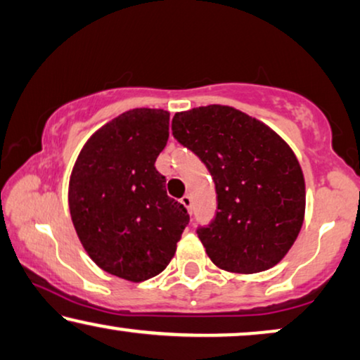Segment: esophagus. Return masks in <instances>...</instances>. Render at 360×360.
I'll return each mask as SVG.
<instances>
[{
	"label": "esophagus",
	"mask_w": 360,
	"mask_h": 360,
	"mask_svg": "<svg viewBox=\"0 0 360 360\" xmlns=\"http://www.w3.org/2000/svg\"><path fill=\"white\" fill-rule=\"evenodd\" d=\"M181 204H183L188 210H191V207H193V199H191V195L189 194L183 195V198H181Z\"/></svg>",
	"instance_id": "obj_1"
}]
</instances>
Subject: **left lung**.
I'll use <instances>...</instances> for the list:
<instances>
[{"label":"left lung","mask_w":360,"mask_h":360,"mask_svg":"<svg viewBox=\"0 0 360 360\" xmlns=\"http://www.w3.org/2000/svg\"><path fill=\"white\" fill-rule=\"evenodd\" d=\"M172 135L200 158L215 183L217 214L198 230L214 265L252 275L283 260L306 210L303 169L288 143L229 105L177 112Z\"/></svg>","instance_id":"left-lung-1"}]
</instances>
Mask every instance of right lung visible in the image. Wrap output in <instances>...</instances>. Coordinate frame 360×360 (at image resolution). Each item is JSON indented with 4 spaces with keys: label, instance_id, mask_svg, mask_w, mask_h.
I'll list each match as a JSON object with an SVG mask.
<instances>
[{
    "label": "right lung",
    "instance_id": "obj_1",
    "mask_svg": "<svg viewBox=\"0 0 360 360\" xmlns=\"http://www.w3.org/2000/svg\"><path fill=\"white\" fill-rule=\"evenodd\" d=\"M167 138L169 112L128 110L85 141L70 172L69 210L80 243L95 265L133 283L169 265L189 222L155 167Z\"/></svg>",
    "mask_w": 360,
    "mask_h": 360
}]
</instances>
